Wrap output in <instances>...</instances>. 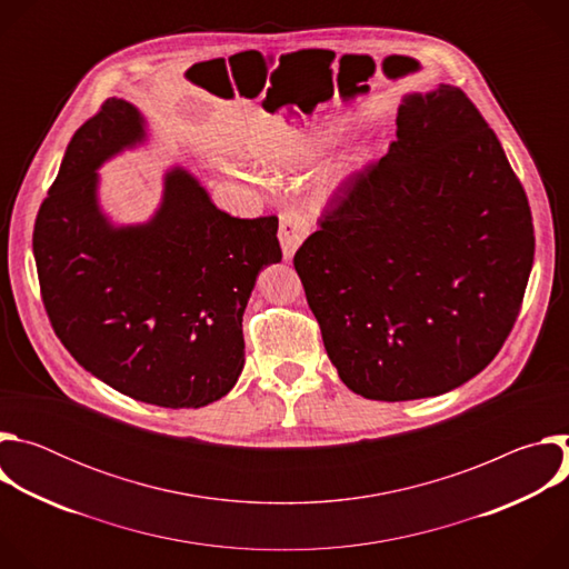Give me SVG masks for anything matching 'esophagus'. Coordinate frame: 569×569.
<instances>
[{
	"instance_id": "1",
	"label": "esophagus",
	"mask_w": 569,
	"mask_h": 569,
	"mask_svg": "<svg viewBox=\"0 0 569 569\" xmlns=\"http://www.w3.org/2000/svg\"><path fill=\"white\" fill-rule=\"evenodd\" d=\"M308 231H310V222L306 213L297 209H283L279 213V242L283 250V259H292V254L297 252Z\"/></svg>"
}]
</instances>
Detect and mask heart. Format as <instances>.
I'll list each match as a JSON object with an SVG mask.
<instances>
[{
    "label": "heart",
    "instance_id": "obj_1",
    "mask_svg": "<svg viewBox=\"0 0 569 569\" xmlns=\"http://www.w3.org/2000/svg\"><path fill=\"white\" fill-rule=\"evenodd\" d=\"M347 132V123L333 121L323 123L321 128H315L308 134H295L288 137L274 152H272V167L279 171H292L315 164L327 152H331L342 134Z\"/></svg>",
    "mask_w": 569,
    "mask_h": 569
}]
</instances>
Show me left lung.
<instances>
[{
	"mask_svg": "<svg viewBox=\"0 0 569 569\" xmlns=\"http://www.w3.org/2000/svg\"><path fill=\"white\" fill-rule=\"evenodd\" d=\"M317 222L295 270L351 391L439 396L498 356L533 266V222L459 88L405 97L389 152L351 173Z\"/></svg>",
	"mask_w": 569,
	"mask_h": 569,
	"instance_id": "8db88e82",
	"label": "left lung"
}]
</instances>
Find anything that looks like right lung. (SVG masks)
Instances as JSON below:
<instances>
[{"label":"right lung","mask_w":569,"mask_h":569,"mask_svg":"<svg viewBox=\"0 0 569 569\" xmlns=\"http://www.w3.org/2000/svg\"><path fill=\"white\" fill-rule=\"evenodd\" d=\"M143 137L137 108L114 97L71 137L33 229L42 303L73 360L112 389L202 408L246 365L242 312L257 274L281 261L279 218H233L173 169L152 220L112 227L97 169Z\"/></svg>","instance_id":"right-lung-1"}]
</instances>
